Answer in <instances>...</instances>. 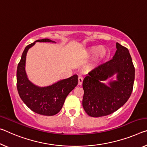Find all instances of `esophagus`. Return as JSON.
Masks as SVG:
<instances>
[{"label": "esophagus", "mask_w": 147, "mask_h": 147, "mask_svg": "<svg viewBox=\"0 0 147 147\" xmlns=\"http://www.w3.org/2000/svg\"><path fill=\"white\" fill-rule=\"evenodd\" d=\"M83 82V77L81 76H78V85H81Z\"/></svg>", "instance_id": "1"}]
</instances>
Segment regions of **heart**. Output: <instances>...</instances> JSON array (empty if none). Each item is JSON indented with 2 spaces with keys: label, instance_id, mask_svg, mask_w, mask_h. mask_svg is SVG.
Masks as SVG:
<instances>
[{
  "label": "heart",
  "instance_id": "obj_1",
  "mask_svg": "<svg viewBox=\"0 0 147 147\" xmlns=\"http://www.w3.org/2000/svg\"><path fill=\"white\" fill-rule=\"evenodd\" d=\"M107 50L101 46H94L90 49L89 51L90 54H96V59H100L103 58L107 55Z\"/></svg>",
  "mask_w": 147,
  "mask_h": 147
}]
</instances>
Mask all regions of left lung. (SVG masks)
<instances>
[{
    "mask_svg": "<svg viewBox=\"0 0 147 147\" xmlns=\"http://www.w3.org/2000/svg\"><path fill=\"white\" fill-rule=\"evenodd\" d=\"M113 59L91 71L83 80L82 106L88 115L100 117L110 115L126 103L131 94L135 79V68L129 50L116 43ZM117 74L116 81L109 86L101 81Z\"/></svg>",
    "mask_w": 147,
    "mask_h": 147,
    "instance_id": "1",
    "label": "left lung"
}]
</instances>
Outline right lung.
<instances>
[{"label": "right lung", "mask_w": 147, "mask_h": 147, "mask_svg": "<svg viewBox=\"0 0 147 147\" xmlns=\"http://www.w3.org/2000/svg\"><path fill=\"white\" fill-rule=\"evenodd\" d=\"M36 42H55L48 38L37 40L27 46L22 53L17 69V88L20 98L34 113L44 116H53L61 111L65 100L78 84L77 74L58 81L46 87L34 85L27 78L25 72L27 53Z\"/></svg>", "instance_id": "add662e5"}]
</instances>
